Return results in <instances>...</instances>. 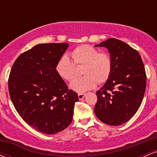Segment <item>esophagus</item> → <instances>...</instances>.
Instances as JSON below:
<instances>
[{
    "instance_id": "1",
    "label": "esophagus",
    "mask_w": 157,
    "mask_h": 157,
    "mask_svg": "<svg viewBox=\"0 0 157 157\" xmlns=\"http://www.w3.org/2000/svg\"><path fill=\"white\" fill-rule=\"evenodd\" d=\"M85 96H86V94H78V98L79 100H81L84 98Z\"/></svg>"
}]
</instances>
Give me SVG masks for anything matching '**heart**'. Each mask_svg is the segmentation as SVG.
<instances>
[{"instance_id": "heart-1", "label": "heart", "mask_w": 157, "mask_h": 157, "mask_svg": "<svg viewBox=\"0 0 157 157\" xmlns=\"http://www.w3.org/2000/svg\"><path fill=\"white\" fill-rule=\"evenodd\" d=\"M77 65H84L82 70L83 77L74 80L70 88L78 93H82L96 87L109 80L112 69L110 56L90 45H81L71 52ZM57 75L63 80L70 81L75 77V66L67 55L61 56L55 66Z\"/></svg>"}]
</instances>
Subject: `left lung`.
Segmentation results:
<instances>
[{"label": "left lung", "mask_w": 157, "mask_h": 157, "mask_svg": "<svg viewBox=\"0 0 157 157\" xmlns=\"http://www.w3.org/2000/svg\"><path fill=\"white\" fill-rule=\"evenodd\" d=\"M95 46L107 48L112 69L97 91L94 113L107 125H120L134 117L142 103L146 87L144 64L138 52L120 40L110 38Z\"/></svg>", "instance_id": "1"}]
</instances>
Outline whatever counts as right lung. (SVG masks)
Instances as JSON below:
<instances>
[{
    "mask_svg": "<svg viewBox=\"0 0 157 157\" xmlns=\"http://www.w3.org/2000/svg\"><path fill=\"white\" fill-rule=\"evenodd\" d=\"M68 44H42L16 59L9 78V92L20 116L37 131L55 134L72 121L77 94L68 89L55 66Z\"/></svg>",
    "mask_w": 157,
    "mask_h": 157,
    "instance_id": "add662e5",
    "label": "right lung"
}]
</instances>
